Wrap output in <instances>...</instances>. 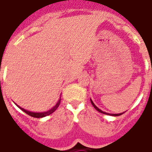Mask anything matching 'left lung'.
Instances as JSON below:
<instances>
[{"instance_id": "obj_1", "label": "left lung", "mask_w": 152, "mask_h": 152, "mask_svg": "<svg viewBox=\"0 0 152 152\" xmlns=\"http://www.w3.org/2000/svg\"><path fill=\"white\" fill-rule=\"evenodd\" d=\"M90 101H91V103H92V105L94 106V108H95L96 110L98 111V112H101V113H102V114L109 115H114V116H118V115H122V114H123V113H124V112H123V113H120V114H109V113H107V112H102V110H100V109H99V107H96V106H95V104H94V103L93 102V101H92V100H91V99H90Z\"/></svg>"}]
</instances>
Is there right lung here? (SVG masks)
<instances>
[{
	"label": "right lung",
	"instance_id": "1",
	"mask_svg": "<svg viewBox=\"0 0 152 152\" xmlns=\"http://www.w3.org/2000/svg\"><path fill=\"white\" fill-rule=\"evenodd\" d=\"M60 101H61V99H59V100L58 101V102L56 103V105L53 107V108H51L50 110L49 111H47V112H29V111H27V110H25V109L22 108L20 107H18L19 108L21 109L23 112H24L25 113H27L28 115H31L32 117H35V118H42V117H45V116H46V115H49L52 114L55 110H56L58 107V106L60 104Z\"/></svg>",
	"mask_w": 152,
	"mask_h": 152
}]
</instances>
